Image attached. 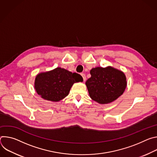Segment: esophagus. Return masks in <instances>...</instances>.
I'll use <instances>...</instances> for the list:
<instances>
[{"mask_svg":"<svg viewBox=\"0 0 157 157\" xmlns=\"http://www.w3.org/2000/svg\"><path fill=\"white\" fill-rule=\"evenodd\" d=\"M81 76H82V78H83V81H86V75H85L84 73H82V74H81Z\"/></svg>","mask_w":157,"mask_h":157,"instance_id":"esophagus-1","label":"esophagus"}]
</instances>
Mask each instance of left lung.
<instances>
[{"label":"left lung","mask_w":157,"mask_h":157,"mask_svg":"<svg viewBox=\"0 0 157 157\" xmlns=\"http://www.w3.org/2000/svg\"><path fill=\"white\" fill-rule=\"evenodd\" d=\"M86 85L90 98L100 104L113 102L125 91L127 79L124 72L112 66L96 67Z\"/></svg>","instance_id":"left-lung-1"}]
</instances>
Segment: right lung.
<instances>
[{
    "label": "right lung",
    "mask_w": 157,
    "mask_h": 157,
    "mask_svg": "<svg viewBox=\"0 0 157 157\" xmlns=\"http://www.w3.org/2000/svg\"><path fill=\"white\" fill-rule=\"evenodd\" d=\"M82 81L80 75L58 67L51 71L38 73L35 79L34 87L41 98L59 102L68 95L74 83Z\"/></svg>",
    "instance_id": "1"
}]
</instances>
